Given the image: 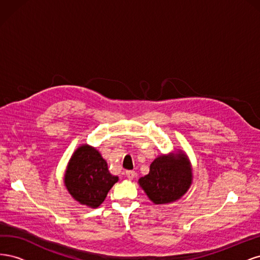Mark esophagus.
Segmentation results:
<instances>
[{
  "label": "esophagus",
  "instance_id": "34e87169",
  "mask_svg": "<svg viewBox=\"0 0 260 260\" xmlns=\"http://www.w3.org/2000/svg\"><path fill=\"white\" fill-rule=\"evenodd\" d=\"M125 176H127V178L129 180H132V179L136 178V172L133 171V170H129V171L125 172Z\"/></svg>",
  "mask_w": 260,
  "mask_h": 260
}]
</instances>
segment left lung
Listing matches in <instances>:
<instances>
[{"mask_svg":"<svg viewBox=\"0 0 260 260\" xmlns=\"http://www.w3.org/2000/svg\"><path fill=\"white\" fill-rule=\"evenodd\" d=\"M193 181L190 159L182 149L157 156L149 172L139 179V184L155 205L177 202L188 191Z\"/></svg>","mask_w":260,"mask_h":260,"instance_id":"1","label":"left lung"}]
</instances>
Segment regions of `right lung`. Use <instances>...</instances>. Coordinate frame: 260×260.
Masks as SVG:
<instances>
[{
  "mask_svg": "<svg viewBox=\"0 0 260 260\" xmlns=\"http://www.w3.org/2000/svg\"><path fill=\"white\" fill-rule=\"evenodd\" d=\"M118 181L109 174L106 160L95 147L81 144L70 157L64 184L72 198L81 205L98 208Z\"/></svg>",
  "mask_w": 260,
  "mask_h": 260,
  "instance_id": "obj_1",
  "label": "right lung"
}]
</instances>
